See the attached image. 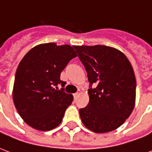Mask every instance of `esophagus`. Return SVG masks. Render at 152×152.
Segmentation results:
<instances>
[{"label": "esophagus", "instance_id": "obj_1", "mask_svg": "<svg viewBox=\"0 0 152 152\" xmlns=\"http://www.w3.org/2000/svg\"><path fill=\"white\" fill-rule=\"evenodd\" d=\"M80 95V92H76L75 94H73V97H74V99H76L77 97H78V95Z\"/></svg>", "mask_w": 152, "mask_h": 152}]
</instances>
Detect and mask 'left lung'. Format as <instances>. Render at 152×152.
<instances>
[{"label": "left lung", "instance_id": "obj_1", "mask_svg": "<svg viewBox=\"0 0 152 152\" xmlns=\"http://www.w3.org/2000/svg\"><path fill=\"white\" fill-rule=\"evenodd\" d=\"M88 73L89 103L80 109L86 128L96 133L120 127L132 113L136 102V77L132 64L117 49L74 46Z\"/></svg>", "mask_w": 152, "mask_h": 152}]
</instances>
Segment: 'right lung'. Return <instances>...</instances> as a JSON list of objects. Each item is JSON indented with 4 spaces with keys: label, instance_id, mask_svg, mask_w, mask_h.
Wrapping results in <instances>:
<instances>
[{
    "label": "right lung",
    "instance_id": "obj_1",
    "mask_svg": "<svg viewBox=\"0 0 152 152\" xmlns=\"http://www.w3.org/2000/svg\"><path fill=\"white\" fill-rule=\"evenodd\" d=\"M77 56L69 45L40 44L26 53L18 65L13 86L15 106L23 120L34 129L50 131L61 123L73 96L57 85L62 70ZM57 89H56V88Z\"/></svg>",
    "mask_w": 152,
    "mask_h": 152
}]
</instances>
